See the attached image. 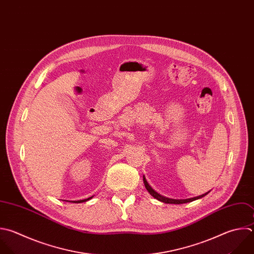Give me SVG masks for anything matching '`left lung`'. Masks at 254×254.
<instances>
[{
	"label": "left lung",
	"mask_w": 254,
	"mask_h": 254,
	"mask_svg": "<svg viewBox=\"0 0 254 254\" xmlns=\"http://www.w3.org/2000/svg\"><path fill=\"white\" fill-rule=\"evenodd\" d=\"M143 181H144V184H145V187H146V189L148 190V191L155 197V198H157V199H159V200H161V201H163V202H166V203H175V204H181V203H186V202H190V201H192V200H195V199H197V198H200V197H202V196H204L205 194H207L208 193V191L207 192H205V193H203V194H201V195H198V196H195V197H191V198H187V199H174V198H169V197H165V196H163V195H161V194H159L158 192H156L150 186H149V184L147 183V181H146V179H145V177H143Z\"/></svg>",
	"instance_id": "1"
}]
</instances>
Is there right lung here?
<instances>
[{
	"label": "right lung",
	"instance_id": "obj_1",
	"mask_svg": "<svg viewBox=\"0 0 254 254\" xmlns=\"http://www.w3.org/2000/svg\"><path fill=\"white\" fill-rule=\"evenodd\" d=\"M90 198H92V196H90V197H88V198H85V199H81V200H73L72 202H74V203H79V202H84V201H87L88 199H90Z\"/></svg>",
	"mask_w": 254,
	"mask_h": 254
}]
</instances>
